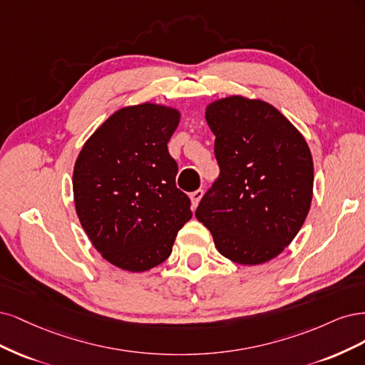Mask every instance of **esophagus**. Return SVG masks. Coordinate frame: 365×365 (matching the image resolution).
<instances>
[{
  "label": "esophagus",
  "mask_w": 365,
  "mask_h": 365,
  "mask_svg": "<svg viewBox=\"0 0 365 365\" xmlns=\"http://www.w3.org/2000/svg\"><path fill=\"white\" fill-rule=\"evenodd\" d=\"M202 197H203V190H197V191L191 192L190 198H191V203H192L194 207H197V205L200 203V200H202Z\"/></svg>",
  "instance_id": "1"
}]
</instances>
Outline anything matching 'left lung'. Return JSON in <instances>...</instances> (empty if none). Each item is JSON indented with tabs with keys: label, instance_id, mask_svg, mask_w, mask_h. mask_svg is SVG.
Instances as JSON below:
<instances>
[{
	"label": "left lung",
	"instance_id": "1",
	"mask_svg": "<svg viewBox=\"0 0 365 365\" xmlns=\"http://www.w3.org/2000/svg\"><path fill=\"white\" fill-rule=\"evenodd\" d=\"M205 118L215 135L220 178L195 217L227 259L265 264L307 220L314 191L311 150L296 125L259 98L237 93L214 100Z\"/></svg>",
	"mask_w": 365,
	"mask_h": 365
}]
</instances>
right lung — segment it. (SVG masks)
I'll use <instances>...</instances> for the list:
<instances>
[{
    "label": "right lung",
    "mask_w": 365,
    "mask_h": 365,
    "mask_svg": "<svg viewBox=\"0 0 365 365\" xmlns=\"http://www.w3.org/2000/svg\"><path fill=\"white\" fill-rule=\"evenodd\" d=\"M180 116L159 103L125 106L98 125L76 159L80 225L103 259L125 272L144 273L167 261L192 217L167 145Z\"/></svg>",
    "instance_id": "obj_1"
}]
</instances>
